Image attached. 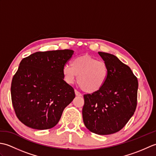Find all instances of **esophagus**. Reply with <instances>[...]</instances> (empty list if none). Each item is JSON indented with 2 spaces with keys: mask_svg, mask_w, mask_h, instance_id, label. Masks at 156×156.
I'll list each match as a JSON object with an SVG mask.
<instances>
[{
  "mask_svg": "<svg viewBox=\"0 0 156 156\" xmlns=\"http://www.w3.org/2000/svg\"><path fill=\"white\" fill-rule=\"evenodd\" d=\"M75 94L76 96H77V97H81L82 96V94L80 93V92H79L77 90H75Z\"/></svg>",
  "mask_w": 156,
  "mask_h": 156,
  "instance_id": "1",
  "label": "esophagus"
}]
</instances>
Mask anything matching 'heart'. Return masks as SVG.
Wrapping results in <instances>:
<instances>
[{"instance_id": "heart-1", "label": "heart", "mask_w": 156, "mask_h": 156, "mask_svg": "<svg viewBox=\"0 0 156 156\" xmlns=\"http://www.w3.org/2000/svg\"><path fill=\"white\" fill-rule=\"evenodd\" d=\"M62 73L66 82L72 84L78 77V83L87 93H96L103 88L108 76V68L103 61L88 54L75 58L72 66L65 65Z\"/></svg>"}]
</instances>
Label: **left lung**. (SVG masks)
Masks as SVG:
<instances>
[{"label":"left lung","instance_id":"obj_1","mask_svg":"<svg viewBox=\"0 0 156 156\" xmlns=\"http://www.w3.org/2000/svg\"><path fill=\"white\" fill-rule=\"evenodd\" d=\"M107 64L108 76L101 90L84 95V123L98 135H110L124 127L137 107L138 81L131 68L115 55L98 52Z\"/></svg>","mask_w":156,"mask_h":156}]
</instances>
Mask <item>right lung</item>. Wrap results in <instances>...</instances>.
<instances>
[{"instance_id": "add662e5", "label": "right lung", "mask_w": 156, "mask_h": 156, "mask_svg": "<svg viewBox=\"0 0 156 156\" xmlns=\"http://www.w3.org/2000/svg\"><path fill=\"white\" fill-rule=\"evenodd\" d=\"M73 54L71 49L37 51L22 59L11 92L15 114L23 124L39 130L58 124L75 98L74 88L64 81L62 73Z\"/></svg>"}]
</instances>
